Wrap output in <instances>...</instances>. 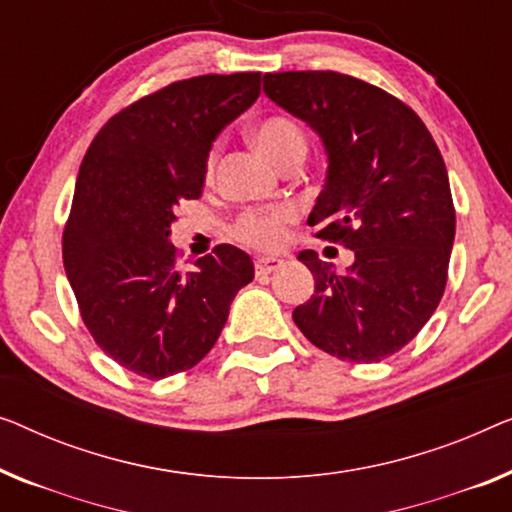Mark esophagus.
Here are the masks:
<instances>
[{
	"label": "esophagus",
	"mask_w": 512,
	"mask_h": 512,
	"mask_svg": "<svg viewBox=\"0 0 512 512\" xmlns=\"http://www.w3.org/2000/svg\"><path fill=\"white\" fill-rule=\"evenodd\" d=\"M281 268H284V261H281V258H274V256H263L256 261L258 274H270V272H277Z\"/></svg>",
	"instance_id": "obj_1"
}]
</instances>
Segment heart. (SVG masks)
<instances>
[{"mask_svg": "<svg viewBox=\"0 0 512 512\" xmlns=\"http://www.w3.org/2000/svg\"><path fill=\"white\" fill-rule=\"evenodd\" d=\"M254 140L261 147L265 157L281 166L291 157H305L307 154V136L298 122L291 117L274 115L263 120L254 129ZM214 161H217V145L207 154V173H212ZM295 212L291 207H274V210H249L235 224V235L242 242L258 249H277L286 238V224H291Z\"/></svg>", "mask_w": 512, "mask_h": 512, "instance_id": "1", "label": "heart"}]
</instances>
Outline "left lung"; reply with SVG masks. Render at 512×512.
<instances>
[{
  "instance_id": "1",
  "label": "left lung",
  "mask_w": 512,
  "mask_h": 512,
  "mask_svg": "<svg viewBox=\"0 0 512 512\" xmlns=\"http://www.w3.org/2000/svg\"><path fill=\"white\" fill-rule=\"evenodd\" d=\"M263 90L321 136L328 177L307 224L355 254L337 272L302 251L316 291L293 321L339 360L381 362L418 335L448 281L455 207L439 147L404 101L344 73H265Z\"/></svg>"
}]
</instances>
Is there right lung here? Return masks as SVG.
I'll return each instance as SVG.
<instances>
[{"instance_id": "obj_1", "label": "right lung", "mask_w": 512, "mask_h": 512, "mask_svg": "<svg viewBox=\"0 0 512 512\" xmlns=\"http://www.w3.org/2000/svg\"><path fill=\"white\" fill-rule=\"evenodd\" d=\"M258 94V71L177 80L110 117L80 166L62 235L66 277L94 342L143 379L198 365L254 279L233 244L180 270L168 235L175 207L203 194L214 138Z\"/></svg>"}]
</instances>
